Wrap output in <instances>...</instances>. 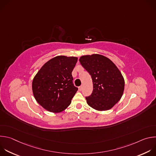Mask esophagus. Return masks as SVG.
<instances>
[{"instance_id":"obj_1","label":"esophagus","mask_w":156,"mask_h":156,"mask_svg":"<svg viewBox=\"0 0 156 156\" xmlns=\"http://www.w3.org/2000/svg\"><path fill=\"white\" fill-rule=\"evenodd\" d=\"M82 89H83L82 86H80V87H78V90H79V91H82Z\"/></svg>"}]
</instances>
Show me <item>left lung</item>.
<instances>
[{
  "mask_svg": "<svg viewBox=\"0 0 156 156\" xmlns=\"http://www.w3.org/2000/svg\"><path fill=\"white\" fill-rule=\"evenodd\" d=\"M79 60L93 83L92 94L86 97L87 104L99 111L112 108L121 99L125 87L123 77L117 66L100 54L83 55Z\"/></svg>",
  "mask_w": 156,
  "mask_h": 156,
  "instance_id": "1",
  "label": "left lung"
}]
</instances>
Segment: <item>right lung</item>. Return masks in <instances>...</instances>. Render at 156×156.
Masks as SVG:
<instances>
[{
  "label": "right lung",
  "instance_id": "add662e5",
  "mask_svg": "<svg viewBox=\"0 0 156 156\" xmlns=\"http://www.w3.org/2000/svg\"><path fill=\"white\" fill-rule=\"evenodd\" d=\"M75 57L57 56L44 64L34 76L33 93L36 101L51 112L67 108L78 91L72 72L77 62Z\"/></svg>",
  "mask_w": 156,
  "mask_h": 156
}]
</instances>
